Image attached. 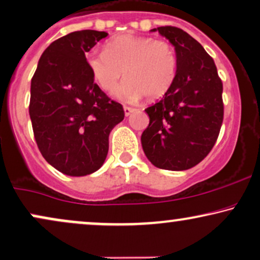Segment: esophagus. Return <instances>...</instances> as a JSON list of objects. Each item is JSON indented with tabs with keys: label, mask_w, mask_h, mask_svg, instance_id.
<instances>
[{
	"label": "esophagus",
	"mask_w": 260,
	"mask_h": 260,
	"mask_svg": "<svg viewBox=\"0 0 260 260\" xmlns=\"http://www.w3.org/2000/svg\"><path fill=\"white\" fill-rule=\"evenodd\" d=\"M123 110H124V115L128 116V115H131V113H133L136 109H134V108H131V107H123Z\"/></svg>",
	"instance_id": "34e87169"
}]
</instances>
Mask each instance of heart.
<instances>
[{
    "label": "heart",
    "instance_id": "1",
    "mask_svg": "<svg viewBox=\"0 0 260 260\" xmlns=\"http://www.w3.org/2000/svg\"><path fill=\"white\" fill-rule=\"evenodd\" d=\"M87 66L96 84L104 92H113L122 79L117 97L137 102L162 97L175 80L177 57L172 43L164 39L134 35L111 38L103 52H90Z\"/></svg>",
    "mask_w": 260,
    "mask_h": 260
}]
</instances>
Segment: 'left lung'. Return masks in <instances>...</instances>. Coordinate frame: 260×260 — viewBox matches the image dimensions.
Wrapping results in <instances>:
<instances>
[{"label": "left lung", "mask_w": 260, "mask_h": 260, "mask_svg": "<svg viewBox=\"0 0 260 260\" xmlns=\"http://www.w3.org/2000/svg\"><path fill=\"white\" fill-rule=\"evenodd\" d=\"M158 31L175 47V80L158 103L146 108L150 123L141 145L154 167L186 170L208 156L223 122V84L212 57L199 42L175 26Z\"/></svg>", "instance_id": "obj_1"}]
</instances>
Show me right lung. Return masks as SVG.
Listing matches in <instances>:
<instances>
[{"mask_svg": "<svg viewBox=\"0 0 260 260\" xmlns=\"http://www.w3.org/2000/svg\"><path fill=\"white\" fill-rule=\"evenodd\" d=\"M107 32L83 29L52 42L31 80L29 117L42 156L58 172L84 176L107 158L111 129L123 108L101 90L85 54Z\"/></svg>", "mask_w": 260, "mask_h": 260, "instance_id": "add662e5", "label": "right lung"}]
</instances>
